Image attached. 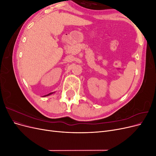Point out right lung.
Segmentation results:
<instances>
[{
    "instance_id": "1",
    "label": "right lung",
    "mask_w": 156,
    "mask_h": 156,
    "mask_svg": "<svg viewBox=\"0 0 156 156\" xmlns=\"http://www.w3.org/2000/svg\"><path fill=\"white\" fill-rule=\"evenodd\" d=\"M53 93H55V92H51V93H49V94H47V95L44 96V97H45V96H49L51 95V94H53Z\"/></svg>"
}]
</instances>
